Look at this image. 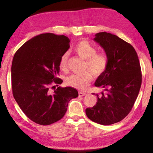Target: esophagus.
I'll list each match as a JSON object with an SVG mask.
<instances>
[{"instance_id":"esophagus-1","label":"esophagus","mask_w":153,"mask_h":153,"mask_svg":"<svg viewBox=\"0 0 153 153\" xmlns=\"http://www.w3.org/2000/svg\"><path fill=\"white\" fill-rule=\"evenodd\" d=\"M87 94L86 93H84V92H82V91H79V96H85L87 95Z\"/></svg>"}]
</instances>
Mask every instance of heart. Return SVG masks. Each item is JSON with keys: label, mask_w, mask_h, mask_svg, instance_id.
Returning <instances> with one entry per match:
<instances>
[{"label": "heart", "mask_w": 153, "mask_h": 153, "mask_svg": "<svg viewBox=\"0 0 153 153\" xmlns=\"http://www.w3.org/2000/svg\"><path fill=\"white\" fill-rule=\"evenodd\" d=\"M74 51L79 57L86 60L85 68L90 71H85L82 74L71 75L66 79V83L74 88L83 90L87 88L92 81L93 74L96 76H99L105 72L108 66V58L105 54H97L96 48L85 40L78 42L75 45ZM68 58V53H64L60 58L59 68L62 71L67 69Z\"/></svg>", "instance_id": "obj_1"}]
</instances>
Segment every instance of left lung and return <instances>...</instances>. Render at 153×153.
Wrapping results in <instances>:
<instances>
[{"label": "left lung", "instance_id": "obj_1", "mask_svg": "<svg viewBox=\"0 0 153 153\" xmlns=\"http://www.w3.org/2000/svg\"><path fill=\"white\" fill-rule=\"evenodd\" d=\"M93 40L103 48L108 66L95 85L103 89L97 104L85 110L87 116L99 124L121 121L133 108L141 85V70L137 54L131 45L115 35L100 32Z\"/></svg>", "mask_w": 153, "mask_h": 153}]
</instances>
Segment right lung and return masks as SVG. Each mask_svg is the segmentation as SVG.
<instances>
[{"label":"right lung","instance_id":"obj_1","mask_svg":"<svg viewBox=\"0 0 153 153\" xmlns=\"http://www.w3.org/2000/svg\"><path fill=\"white\" fill-rule=\"evenodd\" d=\"M64 35L43 33L22 45L13 58L12 89L16 101L29 118L40 125H50L62 118L70 100L78 97L71 87L54 89L62 83L60 58L70 48Z\"/></svg>","mask_w":153,"mask_h":153}]
</instances>
